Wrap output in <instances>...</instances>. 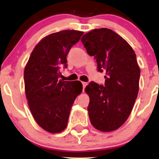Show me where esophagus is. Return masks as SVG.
<instances>
[{"label":"esophagus","instance_id":"1","mask_svg":"<svg viewBox=\"0 0 159 159\" xmlns=\"http://www.w3.org/2000/svg\"><path fill=\"white\" fill-rule=\"evenodd\" d=\"M87 82H84V81H82V85H83V87H84V88H85L86 86H87Z\"/></svg>","mask_w":159,"mask_h":159}]
</instances>
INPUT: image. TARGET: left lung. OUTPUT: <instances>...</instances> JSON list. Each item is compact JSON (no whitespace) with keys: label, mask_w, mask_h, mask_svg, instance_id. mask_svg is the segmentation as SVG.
Returning <instances> with one entry per match:
<instances>
[{"label":"left lung","mask_w":159,"mask_h":159,"mask_svg":"<svg viewBox=\"0 0 159 159\" xmlns=\"http://www.w3.org/2000/svg\"><path fill=\"white\" fill-rule=\"evenodd\" d=\"M81 40L96 60L98 72H106L105 85L91 81L85 88L90 97V120L101 132L116 130L129 118L139 90L136 54L123 37L108 28L94 29Z\"/></svg>","instance_id":"left-lung-1"}]
</instances>
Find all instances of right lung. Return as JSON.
Instances as JSON below:
<instances>
[{
  "instance_id": "add662e5",
  "label": "right lung",
  "mask_w": 159,
  "mask_h": 159,
  "mask_svg": "<svg viewBox=\"0 0 159 159\" xmlns=\"http://www.w3.org/2000/svg\"><path fill=\"white\" fill-rule=\"evenodd\" d=\"M84 33L66 30L49 34L38 43L24 71L28 106L35 121L50 133L66 128L75 99L82 92L79 81L60 79L67 67L66 56Z\"/></svg>"
}]
</instances>
